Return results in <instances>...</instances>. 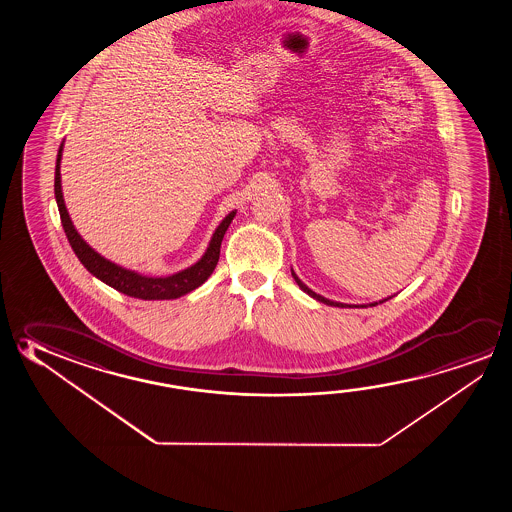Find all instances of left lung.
Listing matches in <instances>:
<instances>
[{"instance_id": "8db88e82", "label": "left lung", "mask_w": 512, "mask_h": 512, "mask_svg": "<svg viewBox=\"0 0 512 512\" xmlns=\"http://www.w3.org/2000/svg\"><path fill=\"white\" fill-rule=\"evenodd\" d=\"M293 277L294 280H296V284L300 285V289H302V291H305V293L309 294V296H312V298H316L318 302L327 303V305H334V307H350V305H346V303L330 302V300H327V298H323V296H319V294L314 293V291H310L309 287L303 284L300 278L296 277V273H294V271ZM371 305H377V303H371Z\"/></svg>"}]
</instances>
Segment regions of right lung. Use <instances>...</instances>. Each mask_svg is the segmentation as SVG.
<instances>
[{
	"instance_id": "obj_1",
	"label": "right lung",
	"mask_w": 512,
	"mask_h": 512,
	"mask_svg": "<svg viewBox=\"0 0 512 512\" xmlns=\"http://www.w3.org/2000/svg\"><path fill=\"white\" fill-rule=\"evenodd\" d=\"M60 159H62V144H60L59 155H57V166H55V198L59 205L60 221L64 232L68 235L69 244L76 253V257L84 264L89 273L94 277L100 278L101 282L114 287L119 293L132 296V298H141V300H175L184 294L191 293L196 287L210 277V273L216 268L219 259V248L223 235L227 232L228 225L232 223L235 212H230L227 218L221 221V225L216 228V232L210 239L209 248L191 268L184 269L176 275L166 278L143 277L130 269L119 268L114 262L103 259L100 253L94 252L89 244L78 235L71 219H69L68 210L64 205L62 198V185H60Z\"/></svg>"
}]
</instances>
